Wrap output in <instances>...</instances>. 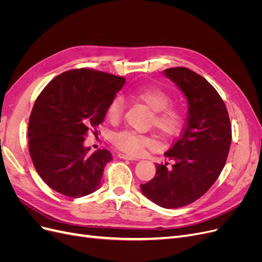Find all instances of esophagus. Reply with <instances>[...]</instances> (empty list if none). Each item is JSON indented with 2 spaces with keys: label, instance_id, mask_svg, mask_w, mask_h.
I'll return each instance as SVG.
<instances>
[{
  "label": "esophagus",
  "instance_id": "34e87169",
  "mask_svg": "<svg viewBox=\"0 0 262 262\" xmlns=\"http://www.w3.org/2000/svg\"><path fill=\"white\" fill-rule=\"evenodd\" d=\"M118 157L121 158V160H128V161H138V158L133 157L131 155H128V154H123V153H119L118 154Z\"/></svg>",
  "mask_w": 262,
  "mask_h": 262
}]
</instances>
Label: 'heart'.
Instances as JSON below:
<instances>
[{"label":"heart","mask_w":262,"mask_h":262,"mask_svg":"<svg viewBox=\"0 0 262 262\" xmlns=\"http://www.w3.org/2000/svg\"><path fill=\"white\" fill-rule=\"evenodd\" d=\"M130 96L152 112L149 124L154 126L163 139H170L179 132L182 124V113L179 108L169 105L171 97L167 92L156 86H147L134 90ZM123 108L122 98L115 97L107 108L108 120L112 123H118L122 118ZM113 143L122 152L137 155L144 148L153 146L154 140L145 134L122 131L113 137Z\"/></svg>","instance_id":"1"}]
</instances>
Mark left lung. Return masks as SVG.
<instances>
[{"label":"left lung","mask_w":262,"mask_h":262,"mask_svg":"<svg viewBox=\"0 0 262 262\" xmlns=\"http://www.w3.org/2000/svg\"><path fill=\"white\" fill-rule=\"evenodd\" d=\"M188 100L187 123L165 156L156 164L152 180L141 185L143 194L165 209L188 205L201 198L224 168L232 142V128L223 99L201 75L187 68L164 71Z\"/></svg>","instance_id":"left-lung-1"}]
</instances>
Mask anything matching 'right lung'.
Listing matches in <instances>:
<instances>
[{
	"mask_svg": "<svg viewBox=\"0 0 262 262\" xmlns=\"http://www.w3.org/2000/svg\"><path fill=\"white\" fill-rule=\"evenodd\" d=\"M125 78L91 69H75L54 77L39 94L28 123L31 161L54 191L84 196L99 188L113 160L107 149L90 154L86 134L104 121L109 102Z\"/></svg>",
	"mask_w": 262,
	"mask_h": 262,
	"instance_id": "right-lung-1",
	"label": "right lung"
}]
</instances>
